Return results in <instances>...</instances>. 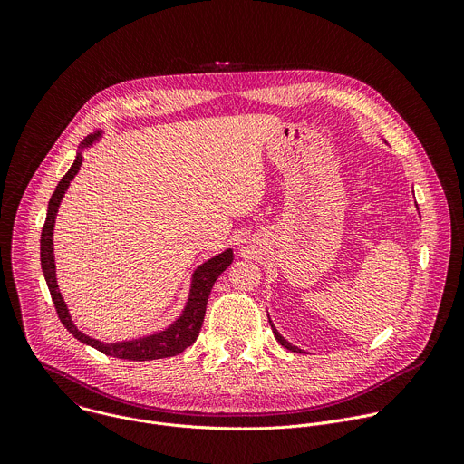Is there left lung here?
I'll use <instances>...</instances> for the list:
<instances>
[{"mask_svg":"<svg viewBox=\"0 0 464 464\" xmlns=\"http://www.w3.org/2000/svg\"><path fill=\"white\" fill-rule=\"evenodd\" d=\"M383 141V140H382ZM270 317V315H268ZM270 324H272V330H274V336H276V340L285 347V349H288V351H292V353H303L299 347H295V345H292L288 340H285L281 334H279V330L276 328V324L272 323V319H270Z\"/></svg>","mask_w":464,"mask_h":464,"instance_id":"8db88e82","label":"left lung"}]
</instances>
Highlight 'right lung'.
I'll return each mask as SVG.
<instances>
[{
    "mask_svg": "<svg viewBox=\"0 0 464 464\" xmlns=\"http://www.w3.org/2000/svg\"><path fill=\"white\" fill-rule=\"evenodd\" d=\"M104 136V130H95L93 134H90L88 138H84V141L79 145L77 149V156L73 165L70 167V170L65 172V176L58 181L49 206H47V217H45V224L42 229V237H40V262H42V272L47 283V288L51 292L56 314L62 321V324L70 330V334H73L79 342H82L84 345H90L97 351H101L106 356L111 358H121V360H134V362H149V360H160V358H170L176 356L179 353H183L187 347H190L198 334H200V328L206 317V306H208V299L209 294L213 290V285L217 283V279L220 277L222 272H226V268L233 262V249L227 247L222 253L208 258L206 262H202L198 266L192 276H190V286H188V295L185 301L183 310L179 312V315L163 330H158V333L141 336V338H134V340H122V342H102L97 338H92L88 334H84L82 330L73 323V317L70 314L68 304H65L58 283H56V264H54V247H53V231H54V222H56V215H58V208L62 204V198L65 194V190L70 188V183L73 181V178L79 174L81 167H82V152L90 147H93L95 143L101 141V138Z\"/></svg>",
    "mask_w": 464,
    "mask_h": 464,
    "instance_id": "add662e5",
    "label": "right lung"
}]
</instances>
